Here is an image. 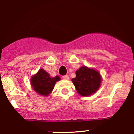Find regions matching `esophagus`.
<instances>
[{
  "instance_id": "34e87169",
  "label": "esophagus",
  "mask_w": 134,
  "mask_h": 134,
  "mask_svg": "<svg viewBox=\"0 0 134 134\" xmlns=\"http://www.w3.org/2000/svg\"><path fill=\"white\" fill-rule=\"evenodd\" d=\"M62 78L64 80H68L69 79V76L68 75H64L62 76Z\"/></svg>"
}]
</instances>
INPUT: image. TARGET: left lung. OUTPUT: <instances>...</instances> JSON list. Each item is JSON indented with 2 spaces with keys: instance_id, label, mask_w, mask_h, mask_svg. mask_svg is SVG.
I'll return each mask as SVG.
<instances>
[{
  "instance_id": "1",
  "label": "left lung",
  "mask_w": 134,
  "mask_h": 134,
  "mask_svg": "<svg viewBox=\"0 0 134 134\" xmlns=\"http://www.w3.org/2000/svg\"><path fill=\"white\" fill-rule=\"evenodd\" d=\"M76 77L72 78L76 91L81 96H90L96 93L100 86L102 76L95 69L82 66L76 71Z\"/></svg>"
}]
</instances>
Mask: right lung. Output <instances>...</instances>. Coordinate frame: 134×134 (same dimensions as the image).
I'll return each instance as SVG.
<instances>
[{
	"instance_id": "obj_1",
	"label": "right lung",
	"mask_w": 134,
	"mask_h": 134,
	"mask_svg": "<svg viewBox=\"0 0 134 134\" xmlns=\"http://www.w3.org/2000/svg\"><path fill=\"white\" fill-rule=\"evenodd\" d=\"M60 78L59 76L51 77L43 69H41L31 78V85L33 90L40 96L48 97L52 92L54 85Z\"/></svg>"
}]
</instances>
